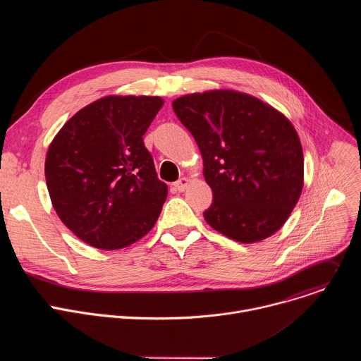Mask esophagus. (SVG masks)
<instances>
[{"instance_id":"34e87169","label":"esophagus","mask_w":361,"mask_h":361,"mask_svg":"<svg viewBox=\"0 0 361 361\" xmlns=\"http://www.w3.org/2000/svg\"><path fill=\"white\" fill-rule=\"evenodd\" d=\"M188 184H190V180H188L187 177H183V178H180L177 183H174V187L177 188V191L183 192V191H185V188L188 187Z\"/></svg>"}]
</instances>
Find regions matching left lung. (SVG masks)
<instances>
[{
	"instance_id": "1",
	"label": "left lung",
	"mask_w": 361,
	"mask_h": 361,
	"mask_svg": "<svg viewBox=\"0 0 361 361\" xmlns=\"http://www.w3.org/2000/svg\"><path fill=\"white\" fill-rule=\"evenodd\" d=\"M173 110L192 134L213 190L205 221L243 244L277 233L304 185L302 147L291 121L234 90L185 94L173 101Z\"/></svg>"
}]
</instances>
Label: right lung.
I'll return each mask as SVG.
<instances>
[{"mask_svg": "<svg viewBox=\"0 0 361 361\" xmlns=\"http://www.w3.org/2000/svg\"><path fill=\"white\" fill-rule=\"evenodd\" d=\"M164 104L157 95H106L77 111L51 141V204L80 240L120 250L156 224L167 198L142 135Z\"/></svg>", "mask_w": 361, "mask_h": 361, "instance_id": "1", "label": "right lung"}]
</instances>
